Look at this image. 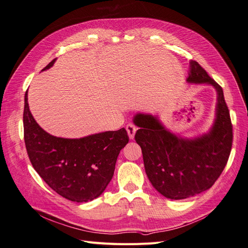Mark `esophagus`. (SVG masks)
<instances>
[{"label": "esophagus", "instance_id": "esophagus-1", "mask_svg": "<svg viewBox=\"0 0 248 248\" xmlns=\"http://www.w3.org/2000/svg\"><path fill=\"white\" fill-rule=\"evenodd\" d=\"M126 130H127V132H128L129 138L132 140L134 138V134H136V132L138 130V127L132 123H129L126 125Z\"/></svg>", "mask_w": 248, "mask_h": 248}]
</instances>
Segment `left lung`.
<instances>
[{
	"label": "left lung",
	"mask_w": 248,
	"mask_h": 248,
	"mask_svg": "<svg viewBox=\"0 0 248 248\" xmlns=\"http://www.w3.org/2000/svg\"><path fill=\"white\" fill-rule=\"evenodd\" d=\"M189 82L212 85L218 95L211 131L196 140H183L166 130L150 115L134 118L146 174L154 188L171 200H183L209 189L226 168L232 145V125L222 88L190 60Z\"/></svg>",
	"instance_id": "8db88e82"
}]
</instances>
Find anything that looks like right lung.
Instances as JSON below:
<instances>
[{"label":"right lung","instance_id":"right-lung-1","mask_svg":"<svg viewBox=\"0 0 248 248\" xmlns=\"http://www.w3.org/2000/svg\"><path fill=\"white\" fill-rule=\"evenodd\" d=\"M24 138L30 161L39 176L60 196L78 202L92 201L104 191L114 176L118 155L129 140L124 127L76 140L52 137L37 124L30 111L28 90Z\"/></svg>","mask_w":248,"mask_h":248}]
</instances>
